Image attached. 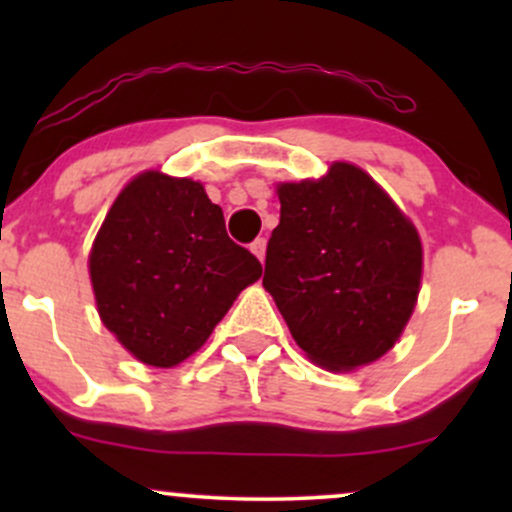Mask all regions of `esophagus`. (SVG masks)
<instances>
[{"mask_svg": "<svg viewBox=\"0 0 512 512\" xmlns=\"http://www.w3.org/2000/svg\"><path fill=\"white\" fill-rule=\"evenodd\" d=\"M250 250L255 252V257H257V260L264 262V252H267V240H264V238H257L255 243L250 245Z\"/></svg>", "mask_w": 512, "mask_h": 512, "instance_id": "obj_1", "label": "esophagus"}]
</instances>
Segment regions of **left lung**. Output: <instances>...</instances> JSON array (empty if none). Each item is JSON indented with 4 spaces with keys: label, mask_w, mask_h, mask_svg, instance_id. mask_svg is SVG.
Segmentation results:
<instances>
[{
    "label": "left lung",
    "mask_w": 512,
    "mask_h": 512,
    "mask_svg": "<svg viewBox=\"0 0 512 512\" xmlns=\"http://www.w3.org/2000/svg\"><path fill=\"white\" fill-rule=\"evenodd\" d=\"M264 289L317 366L354 370L395 346L419 298L421 238L368 173L332 163L281 182Z\"/></svg>",
    "instance_id": "left-lung-1"
}]
</instances>
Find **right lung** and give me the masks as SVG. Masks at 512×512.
<instances>
[{
  "label": "right lung",
  "instance_id": "right-lung-1",
  "mask_svg": "<svg viewBox=\"0 0 512 512\" xmlns=\"http://www.w3.org/2000/svg\"><path fill=\"white\" fill-rule=\"evenodd\" d=\"M88 272L117 342L146 366L173 368L207 342L262 264L228 238L202 182L146 170L110 207Z\"/></svg>",
  "mask_w": 512,
  "mask_h": 512
}]
</instances>
